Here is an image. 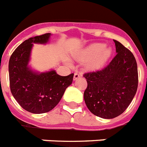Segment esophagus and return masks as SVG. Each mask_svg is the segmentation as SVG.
Segmentation results:
<instances>
[{"mask_svg":"<svg viewBox=\"0 0 147 147\" xmlns=\"http://www.w3.org/2000/svg\"><path fill=\"white\" fill-rule=\"evenodd\" d=\"M82 76L81 74H78V73H75L74 74V80H77L78 78H80V76Z\"/></svg>","mask_w":147,"mask_h":147,"instance_id":"obj_1","label":"esophagus"}]
</instances>
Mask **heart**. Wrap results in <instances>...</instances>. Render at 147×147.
<instances>
[{
  "label": "heart",
  "mask_w": 147,
  "mask_h": 147,
  "mask_svg": "<svg viewBox=\"0 0 147 147\" xmlns=\"http://www.w3.org/2000/svg\"><path fill=\"white\" fill-rule=\"evenodd\" d=\"M111 55V49L106 47L102 43H96L86 47L76 56V59L80 61L91 60L87 65L89 70H97L106 63Z\"/></svg>",
  "instance_id": "b5f03b06"
}]
</instances>
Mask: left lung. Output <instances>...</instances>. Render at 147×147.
Listing matches in <instances>:
<instances>
[{
	"mask_svg": "<svg viewBox=\"0 0 147 147\" xmlns=\"http://www.w3.org/2000/svg\"><path fill=\"white\" fill-rule=\"evenodd\" d=\"M117 55L102 70L86 73L84 100L89 111L104 119L119 116L129 106L138 84V66L132 53L114 40Z\"/></svg>",
	"mask_w": 147,
	"mask_h": 147,
	"instance_id": "8db88e82",
	"label": "left lung"
}]
</instances>
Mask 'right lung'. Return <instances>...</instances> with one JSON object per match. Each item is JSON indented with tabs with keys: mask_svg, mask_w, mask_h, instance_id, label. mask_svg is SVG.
<instances>
[{
	"mask_svg": "<svg viewBox=\"0 0 147 147\" xmlns=\"http://www.w3.org/2000/svg\"><path fill=\"white\" fill-rule=\"evenodd\" d=\"M51 36V33H45L24 41L12 53L9 61L12 96L24 109L33 114L52 110L74 78V74L61 76L54 70L38 73L28 66L33 44L47 43Z\"/></svg>",
	"mask_w": 147,
	"mask_h": 147,
	"instance_id": "right-lung-1",
	"label": "right lung"
}]
</instances>
